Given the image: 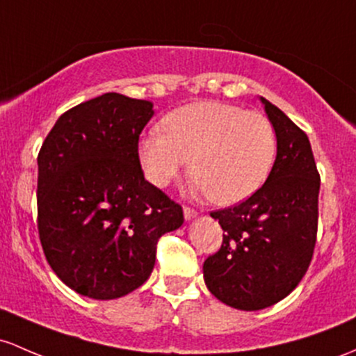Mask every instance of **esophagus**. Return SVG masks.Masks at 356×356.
Listing matches in <instances>:
<instances>
[{"label":"esophagus","instance_id":"34e87169","mask_svg":"<svg viewBox=\"0 0 356 356\" xmlns=\"http://www.w3.org/2000/svg\"><path fill=\"white\" fill-rule=\"evenodd\" d=\"M197 216V211L194 208H189V206H184V218L187 221L189 220H194V218Z\"/></svg>","mask_w":356,"mask_h":356}]
</instances>
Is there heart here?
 I'll list each match as a JSON object with an SVG mask.
<instances>
[{"label":"heart","instance_id":"obj_1","mask_svg":"<svg viewBox=\"0 0 356 356\" xmlns=\"http://www.w3.org/2000/svg\"><path fill=\"white\" fill-rule=\"evenodd\" d=\"M162 128L138 142L143 174L157 187L170 184L191 159L189 174L211 202L232 206L257 193L270 174L277 135L260 113L235 104L199 101L174 109Z\"/></svg>","mask_w":356,"mask_h":356}]
</instances>
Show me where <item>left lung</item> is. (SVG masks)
I'll return each instance as SVG.
<instances>
[{
    "instance_id": "1",
    "label": "left lung",
    "mask_w": 356,
    "mask_h": 356,
    "mask_svg": "<svg viewBox=\"0 0 356 356\" xmlns=\"http://www.w3.org/2000/svg\"><path fill=\"white\" fill-rule=\"evenodd\" d=\"M277 135L265 184L240 204L211 213L221 248L204 260V282L221 302L259 311L291 294L309 268L318 235L319 179L307 135L260 97Z\"/></svg>"
}]
</instances>
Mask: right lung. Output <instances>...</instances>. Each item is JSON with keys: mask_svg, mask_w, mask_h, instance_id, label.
I'll use <instances>...</instances> for the list:
<instances>
[{"mask_svg": "<svg viewBox=\"0 0 356 356\" xmlns=\"http://www.w3.org/2000/svg\"><path fill=\"white\" fill-rule=\"evenodd\" d=\"M150 101L106 92L65 111L38 152L37 226L45 259L77 294L108 300L150 277L181 204L145 181L138 138Z\"/></svg>", "mask_w": 356, "mask_h": 356, "instance_id": "add662e5", "label": "right lung"}]
</instances>
